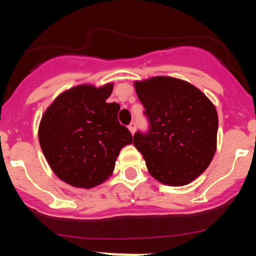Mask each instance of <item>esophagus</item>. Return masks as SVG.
I'll list each match as a JSON object with an SVG mask.
<instances>
[{
  "mask_svg": "<svg viewBox=\"0 0 256 256\" xmlns=\"http://www.w3.org/2000/svg\"><path fill=\"white\" fill-rule=\"evenodd\" d=\"M128 130H130V132L132 134H134V131H136V122H132L130 125H128Z\"/></svg>",
  "mask_w": 256,
  "mask_h": 256,
  "instance_id": "obj_1",
  "label": "esophagus"
}]
</instances>
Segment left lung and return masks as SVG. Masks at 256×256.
Masks as SVG:
<instances>
[{
	"label": "left lung",
	"mask_w": 256,
	"mask_h": 256,
	"mask_svg": "<svg viewBox=\"0 0 256 256\" xmlns=\"http://www.w3.org/2000/svg\"><path fill=\"white\" fill-rule=\"evenodd\" d=\"M146 132L134 146L155 179L173 186L189 184L210 166L216 149L218 114L204 92L188 82L155 77L134 83Z\"/></svg>",
	"instance_id": "obj_1"
}]
</instances>
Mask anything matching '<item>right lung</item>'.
<instances>
[{
  "instance_id": "obj_1",
  "label": "right lung",
  "mask_w": 256,
  "mask_h": 256,
  "mask_svg": "<svg viewBox=\"0 0 256 256\" xmlns=\"http://www.w3.org/2000/svg\"><path fill=\"white\" fill-rule=\"evenodd\" d=\"M113 84L79 85L58 95L38 130L42 152L61 180L77 188L104 183L132 134L118 120L120 106L107 104Z\"/></svg>"
}]
</instances>
